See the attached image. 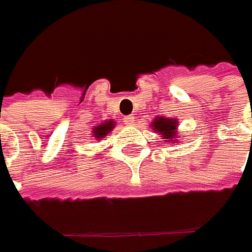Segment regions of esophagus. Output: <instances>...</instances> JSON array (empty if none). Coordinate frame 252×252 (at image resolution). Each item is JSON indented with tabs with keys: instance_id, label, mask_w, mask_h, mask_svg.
I'll list each match as a JSON object with an SVG mask.
<instances>
[{
	"instance_id": "1",
	"label": "esophagus",
	"mask_w": 252,
	"mask_h": 252,
	"mask_svg": "<svg viewBox=\"0 0 252 252\" xmlns=\"http://www.w3.org/2000/svg\"><path fill=\"white\" fill-rule=\"evenodd\" d=\"M123 121H125V125L130 126V125H133V123H134V118L129 115V116H125V119H123Z\"/></svg>"
}]
</instances>
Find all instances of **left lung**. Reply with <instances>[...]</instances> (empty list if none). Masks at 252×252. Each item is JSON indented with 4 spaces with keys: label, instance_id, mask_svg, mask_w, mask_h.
Listing matches in <instances>:
<instances>
[{
    "label": "left lung",
    "instance_id": "8db88e82",
    "mask_svg": "<svg viewBox=\"0 0 252 252\" xmlns=\"http://www.w3.org/2000/svg\"><path fill=\"white\" fill-rule=\"evenodd\" d=\"M153 127L156 129V131L161 133L164 139H172L175 136V130H177V122L172 119L158 118V119H156V122H153Z\"/></svg>",
    "mask_w": 252,
    "mask_h": 252
}]
</instances>
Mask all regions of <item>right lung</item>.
I'll return each instance as SVG.
<instances>
[{
	"label": "right lung",
	"instance_id": "right-lung-1",
	"mask_svg": "<svg viewBox=\"0 0 252 252\" xmlns=\"http://www.w3.org/2000/svg\"><path fill=\"white\" fill-rule=\"evenodd\" d=\"M113 126H115V123L112 121L105 122V123H102L99 126H96V127L94 129L95 137H105V134H108V133L113 129Z\"/></svg>",
	"mask_w": 252,
	"mask_h": 252
}]
</instances>
